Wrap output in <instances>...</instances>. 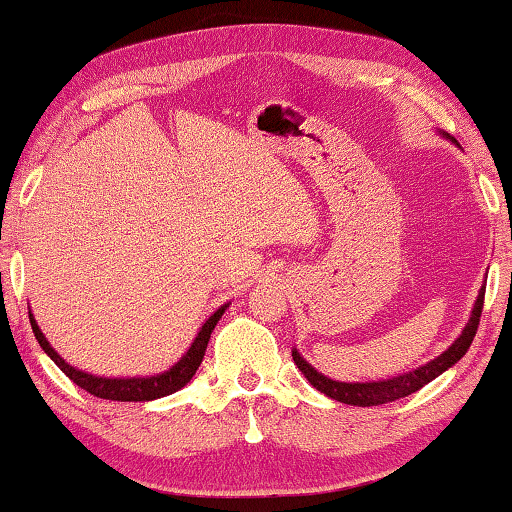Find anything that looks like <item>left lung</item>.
Segmentation results:
<instances>
[{
  "label": "left lung",
  "mask_w": 512,
  "mask_h": 512,
  "mask_svg": "<svg viewBox=\"0 0 512 512\" xmlns=\"http://www.w3.org/2000/svg\"><path fill=\"white\" fill-rule=\"evenodd\" d=\"M443 137L458 146L454 137H449L447 133H443ZM483 296H485V287L479 289V296H476V300H474L470 320L465 323L461 336H458V339L449 345L443 354H438L436 359L427 361L424 366H418L409 372H402V375L377 379V381H339V379H329L323 375V372H318L296 348L291 350V357H293V361H296V366L300 368L302 375L307 377L309 384L314 386L316 391L325 393L327 397H332V400H336V402L352 404V406H377V404L395 402V400H400V397L420 391L424 384H429V381H433L438 375H443L445 370L452 368L456 361L463 359V354L470 350V345L474 341L476 327H479Z\"/></svg>",
  "instance_id": "8db88e82"
}]
</instances>
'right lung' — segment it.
Instances as JSON below:
<instances>
[{"instance_id":"obj_1","label":"right lung","mask_w":512,"mask_h":512,"mask_svg":"<svg viewBox=\"0 0 512 512\" xmlns=\"http://www.w3.org/2000/svg\"><path fill=\"white\" fill-rule=\"evenodd\" d=\"M228 307L230 302H225V305H221L210 318L205 320L201 329L196 332V339L192 341V345H189V350L176 363H173L169 370L158 372V375H149V377H101V375H92V372L76 368L51 348V343L47 341V336L42 334V329L36 323V316H33L31 311H29V318H31L33 334H36L40 348L45 350L47 357L54 361L76 386H81L83 391L92 393L94 397H101V400H112V402H151V400H158V397H167L171 393L180 391V388L192 381V377L196 375V370L205 357L207 341H210L212 329L216 327V323H219Z\"/></svg>"}]
</instances>
